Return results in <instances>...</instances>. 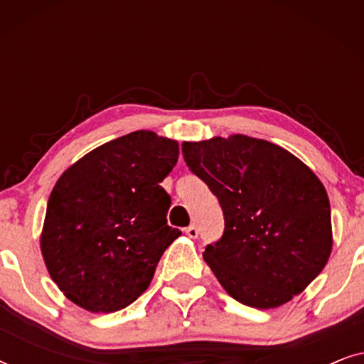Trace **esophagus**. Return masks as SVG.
I'll list each match as a JSON object with an SVG mask.
<instances>
[{
	"label": "esophagus",
	"mask_w": 364,
	"mask_h": 364,
	"mask_svg": "<svg viewBox=\"0 0 364 364\" xmlns=\"http://www.w3.org/2000/svg\"><path fill=\"white\" fill-rule=\"evenodd\" d=\"M186 233L191 238H197L198 237V228L196 227V225H188L187 228H186Z\"/></svg>",
	"instance_id": "obj_1"
}]
</instances>
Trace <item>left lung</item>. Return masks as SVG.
Wrapping results in <instances>:
<instances>
[{"mask_svg": "<svg viewBox=\"0 0 364 364\" xmlns=\"http://www.w3.org/2000/svg\"><path fill=\"white\" fill-rule=\"evenodd\" d=\"M183 161L218 198L223 235L203 260L237 301L277 308L305 290L331 253L328 193L310 167L248 136L182 144Z\"/></svg>", "mask_w": 364, "mask_h": 364, "instance_id": "obj_1", "label": "left lung"}]
</instances>
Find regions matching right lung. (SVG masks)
<instances>
[{"mask_svg":"<svg viewBox=\"0 0 364 364\" xmlns=\"http://www.w3.org/2000/svg\"><path fill=\"white\" fill-rule=\"evenodd\" d=\"M178 144L136 131L94 149L59 177L48 200L41 252L49 275L84 310L111 313L136 301L166 248L171 196L161 187Z\"/></svg>","mask_w":364,"mask_h":364,"instance_id":"1","label":"right lung"}]
</instances>
